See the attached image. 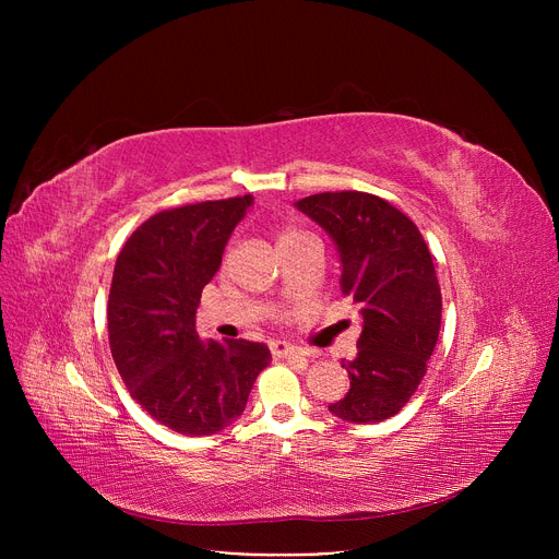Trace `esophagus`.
Wrapping results in <instances>:
<instances>
[{"mask_svg":"<svg viewBox=\"0 0 559 559\" xmlns=\"http://www.w3.org/2000/svg\"><path fill=\"white\" fill-rule=\"evenodd\" d=\"M270 348H272V356L274 358H285V360H308V354L306 350H301V348H297V346H292V344H287V342H272L270 344Z\"/></svg>","mask_w":559,"mask_h":559,"instance_id":"obj_1","label":"esophagus"}]
</instances>
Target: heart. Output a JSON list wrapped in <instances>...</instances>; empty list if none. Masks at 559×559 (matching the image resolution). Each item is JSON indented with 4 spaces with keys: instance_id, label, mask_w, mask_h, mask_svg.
<instances>
[{
    "instance_id": "b5f03b06",
    "label": "heart",
    "mask_w": 559,
    "mask_h": 559,
    "mask_svg": "<svg viewBox=\"0 0 559 559\" xmlns=\"http://www.w3.org/2000/svg\"><path fill=\"white\" fill-rule=\"evenodd\" d=\"M304 235H308V233H304V230H299V228H295V226H283V228L276 233V245L281 247V245H287V242H295V240L304 238Z\"/></svg>"
}]
</instances>
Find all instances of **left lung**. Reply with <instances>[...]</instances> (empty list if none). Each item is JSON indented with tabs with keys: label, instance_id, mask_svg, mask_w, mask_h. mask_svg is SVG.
Returning <instances> with one entry per match:
<instances>
[{
	"label": "left lung",
	"instance_id": "1",
	"mask_svg": "<svg viewBox=\"0 0 559 559\" xmlns=\"http://www.w3.org/2000/svg\"><path fill=\"white\" fill-rule=\"evenodd\" d=\"M297 209L329 230L342 260L340 287L362 314L358 356L342 360L350 390L329 409L350 424L385 421L417 392L442 324L428 245L413 219L369 192L310 194Z\"/></svg>",
	"mask_w": 559,
	"mask_h": 559
}]
</instances>
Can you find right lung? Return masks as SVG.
<instances>
[{"mask_svg": "<svg viewBox=\"0 0 559 559\" xmlns=\"http://www.w3.org/2000/svg\"><path fill=\"white\" fill-rule=\"evenodd\" d=\"M253 197L188 203L140 224L115 262L108 342L131 396L181 435H213L245 413L270 365L260 342H201L194 314Z\"/></svg>", "mask_w": 559, "mask_h": 559, "instance_id": "add662e5", "label": "right lung"}]
</instances>
